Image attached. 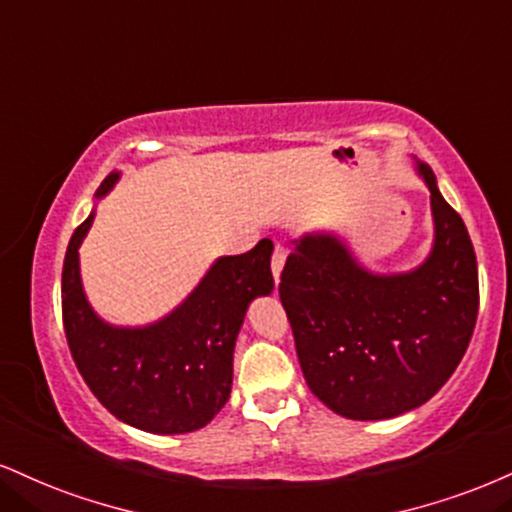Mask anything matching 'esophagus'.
<instances>
[{
    "label": "esophagus",
    "instance_id": "obj_1",
    "mask_svg": "<svg viewBox=\"0 0 512 512\" xmlns=\"http://www.w3.org/2000/svg\"><path fill=\"white\" fill-rule=\"evenodd\" d=\"M286 248H283V245H276L274 248V252H272V274H274V279L279 281V274H281V269H283V262H286Z\"/></svg>",
    "mask_w": 512,
    "mask_h": 512
}]
</instances>
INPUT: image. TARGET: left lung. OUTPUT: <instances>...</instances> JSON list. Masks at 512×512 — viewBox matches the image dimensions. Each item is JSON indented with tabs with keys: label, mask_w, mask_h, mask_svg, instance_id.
<instances>
[{
	"label": "left lung",
	"mask_w": 512,
	"mask_h": 512,
	"mask_svg": "<svg viewBox=\"0 0 512 512\" xmlns=\"http://www.w3.org/2000/svg\"><path fill=\"white\" fill-rule=\"evenodd\" d=\"M434 248L415 272L369 274L334 236H305L283 264L279 298L310 391L348 420L420 408L451 379L479 310L470 233L429 166Z\"/></svg>",
	"instance_id": "left-lung-1"
}]
</instances>
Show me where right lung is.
Instances as JSON below:
<instances>
[{
  "label": "right lung",
  "instance_id": "add662e5",
  "mask_svg": "<svg viewBox=\"0 0 512 512\" xmlns=\"http://www.w3.org/2000/svg\"><path fill=\"white\" fill-rule=\"evenodd\" d=\"M119 174L97 188L102 197ZM95 214L73 231L61 272V317L80 377L95 398L131 427L152 434L202 429L224 408L233 381V346L248 303L274 288V243L214 262L178 310L145 329H116L92 312L78 269L80 240Z\"/></svg>",
  "mask_w": 512,
  "mask_h": 512
}]
</instances>
